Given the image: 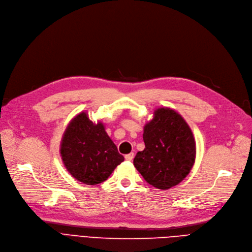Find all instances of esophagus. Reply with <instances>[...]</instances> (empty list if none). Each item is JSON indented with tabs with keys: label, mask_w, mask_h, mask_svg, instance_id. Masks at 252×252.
Returning <instances> with one entry per match:
<instances>
[{
	"label": "esophagus",
	"mask_w": 252,
	"mask_h": 252,
	"mask_svg": "<svg viewBox=\"0 0 252 252\" xmlns=\"http://www.w3.org/2000/svg\"><path fill=\"white\" fill-rule=\"evenodd\" d=\"M133 158H134V154H133V153H130V154H128V155L125 156V159H126V160H129V161L132 160Z\"/></svg>",
	"instance_id": "obj_1"
}]
</instances>
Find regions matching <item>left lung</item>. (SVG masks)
<instances>
[{"instance_id":"8db88e82","label":"left lung","mask_w":252,"mask_h":252,"mask_svg":"<svg viewBox=\"0 0 252 252\" xmlns=\"http://www.w3.org/2000/svg\"><path fill=\"white\" fill-rule=\"evenodd\" d=\"M145 149L133 160L144 180L161 190L178 185L194 165L196 146L183 117L170 108L154 112L143 129Z\"/></svg>"}]
</instances>
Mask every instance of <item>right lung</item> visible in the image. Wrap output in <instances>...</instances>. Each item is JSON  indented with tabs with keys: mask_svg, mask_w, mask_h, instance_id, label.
<instances>
[{
	"mask_svg": "<svg viewBox=\"0 0 252 252\" xmlns=\"http://www.w3.org/2000/svg\"><path fill=\"white\" fill-rule=\"evenodd\" d=\"M60 154L67 171L79 182L95 185L106 181L124 160L101 122L94 124L82 112L68 124Z\"/></svg>",
	"mask_w": 252,
	"mask_h": 252,
	"instance_id": "obj_1",
	"label": "right lung"
}]
</instances>
